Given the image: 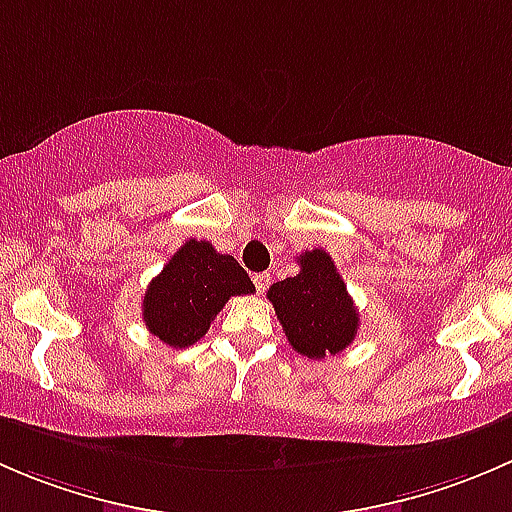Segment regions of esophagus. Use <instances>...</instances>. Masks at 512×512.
<instances>
[{"label":"esophagus","instance_id":"34e87169","mask_svg":"<svg viewBox=\"0 0 512 512\" xmlns=\"http://www.w3.org/2000/svg\"><path fill=\"white\" fill-rule=\"evenodd\" d=\"M252 282H255L257 292H265V289L270 287V275H267V272H260V275L252 277Z\"/></svg>","mask_w":512,"mask_h":512}]
</instances>
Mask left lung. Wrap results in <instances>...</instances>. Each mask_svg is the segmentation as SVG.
I'll use <instances>...</instances> for the list:
<instances>
[{"mask_svg": "<svg viewBox=\"0 0 512 512\" xmlns=\"http://www.w3.org/2000/svg\"><path fill=\"white\" fill-rule=\"evenodd\" d=\"M297 262V275L267 289L287 342L309 359L344 352L356 337L359 312L342 275L324 250L302 252Z\"/></svg>", "mask_w": 512, "mask_h": 512, "instance_id": "1", "label": "left lung"}]
</instances>
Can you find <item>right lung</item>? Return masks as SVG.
Segmentation results:
<instances>
[{
    "label": "right lung",
    "mask_w": 512,
    "mask_h": 512,
    "mask_svg": "<svg viewBox=\"0 0 512 512\" xmlns=\"http://www.w3.org/2000/svg\"><path fill=\"white\" fill-rule=\"evenodd\" d=\"M252 292L255 285L235 257L205 240H188L148 285L143 322L163 344L185 349L205 337L227 299Z\"/></svg>",
    "instance_id": "1"
}]
</instances>
